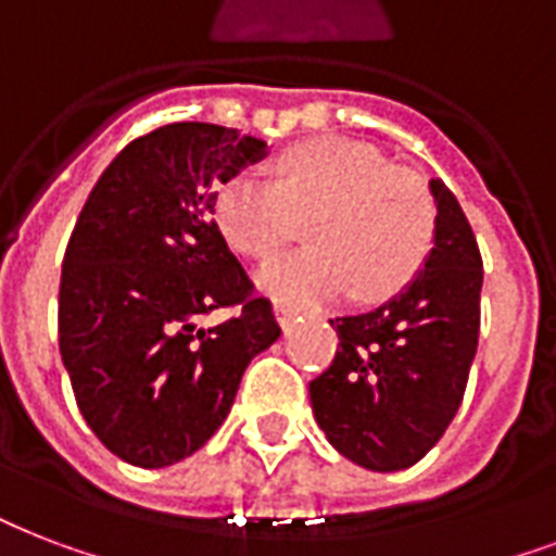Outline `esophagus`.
<instances>
[{"mask_svg": "<svg viewBox=\"0 0 556 556\" xmlns=\"http://www.w3.org/2000/svg\"><path fill=\"white\" fill-rule=\"evenodd\" d=\"M274 315H277V324L282 326V329H288V326L294 324V308L282 306V303H277V306H274Z\"/></svg>", "mask_w": 556, "mask_h": 556, "instance_id": "1", "label": "esophagus"}]
</instances>
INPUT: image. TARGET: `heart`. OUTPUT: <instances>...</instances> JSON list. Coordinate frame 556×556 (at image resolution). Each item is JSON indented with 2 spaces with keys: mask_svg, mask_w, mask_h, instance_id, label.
Instances as JSON below:
<instances>
[{
  "mask_svg": "<svg viewBox=\"0 0 556 556\" xmlns=\"http://www.w3.org/2000/svg\"><path fill=\"white\" fill-rule=\"evenodd\" d=\"M215 224L236 253L268 260L308 222L312 248L268 262L260 286L306 308L353 291L384 300L417 277L438 232L429 186L367 142L315 137L277 156V184L239 175L215 192Z\"/></svg>",
  "mask_w": 556,
  "mask_h": 556,
  "instance_id": "b5f03b06",
  "label": "heart"
}]
</instances>
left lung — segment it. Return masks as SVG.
Wrapping results in <instances>:
<instances>
[{"label":"left lung","instance_id":"1","mask_svg":"<svg viewBox=\"0 0 556 556\" xmlns=\"http://www.w3.org/2000/svg\"><path fill=\"white\" fill-rule=\"evenodd\" d=\"M438 232L426 268L364 315L334 317L332 364L308 381L317 426L364 469L396 472L429 455L464 402L481 329L484 262L457 198L434 177Z\"/></svg>","mask_w":556,"mask_h":556}]
</instances>
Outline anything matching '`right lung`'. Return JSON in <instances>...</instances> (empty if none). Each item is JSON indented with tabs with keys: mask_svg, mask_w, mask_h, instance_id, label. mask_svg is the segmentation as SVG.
Masks as SVG:
<instances>
[{
	"mask_svg": "<svg viewBox=\"0 0 556 556\" xmlns=\"http://www.w3.org/2000/svg\"><path fill=\"white\" fill-rule=\"evenodd\" d=\"M265 156L236 127L172 122L104 168L66 244L61 358L87 426L116 457L160 469L218 431L253 355L279 338L212 218L215 186ZM218 307L237 315L200 320Z\"/></svg>",
	"mask_w": 556,
	"mask_h": 556,
	"instance_id": "add662e5",
	"label": "right lung"
}]
</instances>
